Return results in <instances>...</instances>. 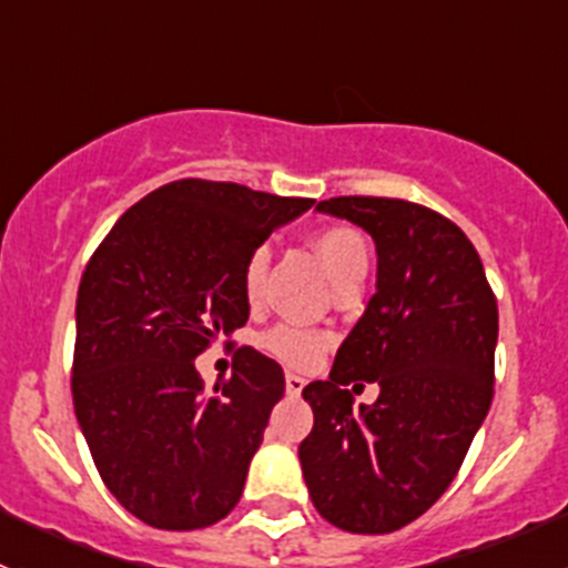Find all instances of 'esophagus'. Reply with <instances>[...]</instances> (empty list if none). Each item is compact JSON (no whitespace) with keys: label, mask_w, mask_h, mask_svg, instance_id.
<instances>
[{"label":"esophagus","mask_w":568,"mask_h":568,"mask_svg":"<svg viewBox=\"0 0 568 568\" xmlns=\"http://www.w3.org/2000/svg\"><path fill=\"white\" fill-rule=\"evenodd\" d=\"M302 387H305V379L300 374H285V390L291 395H300Z\"/></svg>","instance_id":"1"}]
</instances>
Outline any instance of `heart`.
<instances>
[{"instance_id": "obj_1", "label": "heart", "mask_w": 568, "mask_h": 568, "mask_svg": "<svg viewBox=\"0 0 568 568\" xmlns=\"http://www.w3.org/2000/svg\"><path fill=\"white\" fill-rule=\"evenodd\" d=\"M313 247H316L321 261L326 263V268H329V274L335 277V283L363 277L365 268H368V244H365L363 233L354 231V227L348 225L321 227L316 236H313ZM266 272L268 250L255 247L247 255L242 268V288L252 305L261 302ZM329 332L300 324V321H280V324H274L272 329H266L261 335L263 352L272 354L274 359H280V363L288 365V368H313L321 359V354L329 348Z\"/></svg>"}]
</instances>
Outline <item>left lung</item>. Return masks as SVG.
I'll return each instance as SVG.
<instances>
[{
  "instance_id": "1",
  "label": "left lung",
  "mask_w": 568,
  "mask_h": 568,
  "mask_svg": "<svg viewBox=\"0 0 568 568\" xmlns=\"http://www.w3.org/2000/svg\"><path fill=\"white\" fill-rule=\"evenodd\" d=\"M316 209L368 231L379 266L329 379L302 390L316 417L300 445L302 473L326 523L393 532L445 495L489 412L497 300L448 216L363 194ZM357 378L381 385L376 405L353 409L345 385Z\"/></svg>"
}]
</instances>
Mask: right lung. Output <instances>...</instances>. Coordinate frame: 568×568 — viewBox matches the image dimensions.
<instances>
[{
  "label": "right lung",
  "mask_w": 568,
  "mask_h": 568,
  "mask_svg": "<svg viewBox=\"0 0 568 568\" xmlns=\"http://www.w3.org/2000/svg\"><path fill=\"white\" fill-rule=\"evenodd\" d=\"M311 205L181 178L131 205L88 261L73 409L106 489L151 528H209L242 497L283 368L242 346L231 379L205 393L194 359L247 324L244 261Z\"/></svg>",
  "instance_id": "add662e5"
}]
</instances>
